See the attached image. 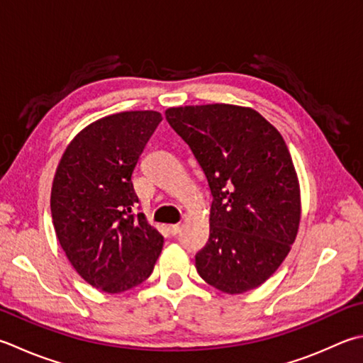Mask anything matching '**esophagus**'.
Here are the masks:
<instances>
[{
    "instance_id": "34e87169",
    "label": "esophagus",
    "mask_w": 363,
    "mask_h": 363,
    "mask_svg": "<svg viewBox=\"0 0 363 363\" xmlns=\"http://www.w3.org/2000/svg\"><path fill=\"white\" fill-rule=\"evenodd\" d=\"M180 229H182L180 224H170V225H169V232H170V234H172V235L179 234Z\"/></svg>"
}]
</instances>
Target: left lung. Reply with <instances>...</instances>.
Wrapping results in <instances>:
<instances>
[{
	"label": "left lung",
	"mask_w": 363,
	"mask_h": 363,
	"mask_svg": "<svg viewBox=\"0 0 363 363\" xmlns=\"http://www.w3.org/2000/svg\"><path fill=\"white\" fill-rule=\"evenodd\" d=\"M166 118L188 143L213 196L210 237L196 255L205 283L243 294L265 283L296 242L302 205L288 145L251 107H170Z\"/></svg>",
	"instance_id": "obj_1"
}]
</instances>
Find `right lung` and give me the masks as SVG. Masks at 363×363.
I'll list each match as a JSON object with an SVG mask.
<instances>
[{
  "label": "right lung",
  "mask_w": 363,
  "mask_h": 363,
  "mask_svg": "<svg viewBox=\"0 0 363 363\" xmlns=\"http://www.w3.org/2000/svg\"><path fill=\"white\" fill-rule=\"evenodd\" d=\"M162 120L155 111L108 115L82 129L53 177L55 234L75 272L93 288L120 294L152 275L164 238L143 213L131 182Z\"/></svg>",
  "instance_id": "obj_1"
}]
</instances>
